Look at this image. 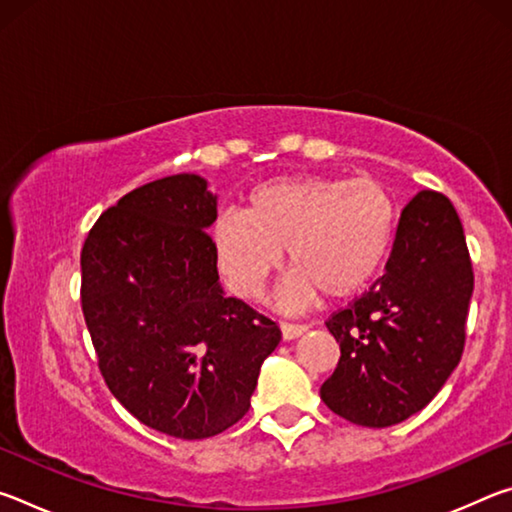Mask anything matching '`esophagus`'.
I'll return each mask as SVG.
<instances>
[{
  "mask_svg": "<svg viewBox=\"0 0 512 512\" xmlns=\"http://www.w3.org/2000/svg\"><path fill=\"white\" fill-rule=\"evenodd\" d=\"M307 325H298V323H282V336L284 341H293L298 339V336H302L307 332Z\"/></svg>",
  "mask_w": 512,
  "mask_h": 512,
  "instance_id": "1",
  "label": "esophagus"
}]
</instances>
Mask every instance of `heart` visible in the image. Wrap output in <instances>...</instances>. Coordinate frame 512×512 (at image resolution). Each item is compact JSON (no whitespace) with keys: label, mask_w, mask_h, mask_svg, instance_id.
<instances>
[{"label":"heart","mask_w":512,"mask_h":512,"mask_svg":"<svg viewBox=\"0 0 512 512\" xmlns=\"http://www.w3.org/2000/svg\"><path fill=\"white\" fill-rule=\"evenodd\" d=\"M397 205L375 178L293 176L250 192L244 214L228 212L212 228L214 250L230 289L262 296L287 248L291 275L284 307H305L320 291L329 300L359 293L393 246Z\"/></svg>","instance_id":"heart-1"}]
</instances>
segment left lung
<instances>
[{
	"instance_id": "1",
	"label": "left lung",
	"mask_w": 512,
	"mask_h": 512,
	"mask_svg": "<svg viewBox=\"0 0 512 512\" xmlns=\"http://www.w3.org/2000/svg\"><path fill=\"white\" fill-rule=\"evenodd\" d=\"M472 289L454 205L440 192H418L400 214L386 273L327 318L341 359L320 400L375 429L422 411L463 357Z\"/></svg>"
}]
</instances>
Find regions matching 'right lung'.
Returning <instances> with one entry per match:
<instances>
[{"instance_id": "add662e5", "label": "right lung", "mask_w": 512, "mask_h": 512, "mask_svg": "<svg viewBox=\"0 0 512 512\" xmlns=\"http://www.w3.org/2000/svg\"><path fill=\"white\" fill-rule=\"evenodd\" d=\"M214 221L216 194L178 173L119 198L81 250V307L106 386L146 427L185 440L244 418L282 339L271 318L223 296Z\"/></svg>"}]
</instances>
